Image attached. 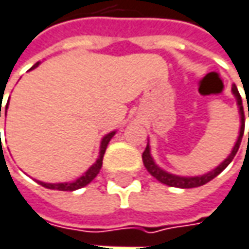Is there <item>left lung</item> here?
I'll return each instance as SVG.
<instances>
[{
    "label": "left lung",
    "instance_id": "obj_1",
    "mask_svg": "<svg viewBox=\"0 0 249 249\" xmlns=\"http://www.w3.org/2000/svg\"><path fill=\"white\" fill-rule=\"evenodd\" d=\"M232 95L235 96V100H237V106H238V112H240V134H238V139H237V142H235V144H234V147H232V150L231 153L227 156V159L221 161L215 169H213L211 171H208V173H205V174H201V176H177V174H171L169 171H166V170H163L156 161H154V159H153V156H151V151H150V144L147 143V146H146V150L143 151V156H142V159H143V164H144V167L147 169V171L150 173L151 176L156 178V180H159L160 183H163V184H166V186L170 187H177V188H194V187H200V186H204L207 184L208 181H211L214 177H217L220 173H221L222 170L225 169L231 161H232V159L235 157V154H237V151L240 149V144H241V140H242V136H244V127H245V117H244V107H242V99L240 96V92H238V89H237V86L234 85L232 86ZM248 116H249V109H248ZM248 140H249V133H248Z\"/></svg>",
    "mask_w": 249,
    "mask_h": 249
}]
</instances>
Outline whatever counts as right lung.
Returning a JSON list of instances; mask_svg holds the SVG:
<instances>
[{
  "label": "right lung",
  "instance_id": "1",
  "mask_svg": "<svg viewBox=\"0 0 249 249\" xmlns=\"http://www.w3.org/2000/svg\"><path fill=\"white\" fill-rule=\"evenodd\" d=\"M41 62H36L31 69H35L38 65ZM29 69V71H31ZM7 109H8V103L5 106V116H7ZM0 117H1V105H0ZM116 134L115 132H110V133L105 134L102 142H100V150H99V157L98 160L86 170L79 178H76L75 181H69V183H44V181H39L36 180V183H39L41 186L45 187V188H49V190H59V191H75V190H79L82 187L88 186L96 176L99 174V171L102 169V163H103V156H105V151H106V147L109 144V142L112 140V137Z\"/></svg>",
  "mask_w": 249,
  "mask_h": 249
}]
</instances>
